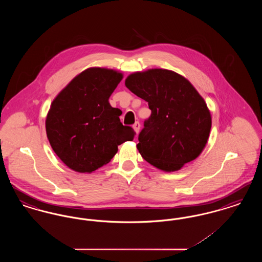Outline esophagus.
<instances>
[{
    "label": "esophagus",
    "instance_id": "1",
    "mask_svg": "<svg viewBox=\"0 0 262 262\" xmlns=\"http://www.w3.org/2000/svg\"><path fill=\"white\" fill-rule=\"evenodd\" d=\"M133 126H134V128H135L136 133L138 134V133H139V129H140V124H139V122H136Z\"/></svg>",
    "mask_w": 262,
    "mask_h": 262
}]
</instances>
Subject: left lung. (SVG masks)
<instances>
[{"label": "left lung", "mask_w": 262, "mask_h": 262, "mask_svg": "<svg viewBox=\"0 0 262 262\" xmlns=\"http://www.w3.org/2000/svg\"><path fill=\"white\" fill-rule=\"evenodd\" d=\"M125 86L148 102L151 110L138 135L137 149L144 160L174 172L199 157L209 137L211 115L187 79L153 69L128 75Z\"/></svg>", "instance_id": "1"}]
</instances>
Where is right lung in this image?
<instances>
[{
	"label": "right lung",
	"instance_id": "1",
	"mask_svg": "<svg viewBox=\"0 0 262 262\" xmlns=\"http://www.w3.org/2000/svg\"><path fill=\"white\" fill-rule=\"evenodd\" d=\"M123 78L113 70L90 68L75 76L53 101L46 133L58 157L72 170L91 173L110 162L118 145L133 140L132 126L109 97Z\"/></svg>",
	"mask_w": 262,
	"mask_h": 262
}]
</instances>
